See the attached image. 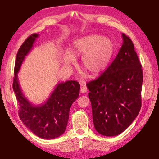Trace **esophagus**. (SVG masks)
Returning <instances> with one entry per match:
<instances>
[{
    "mask_svg": "<svg viewBox=\"0 0 159 159\" xmlns=\"http://www.w3.org/2000/svg\"><path fill=\"white\" fill-rule=\"evenodd\" d=\"M87 87L86 86H82L81 87V92L83 93V94H85V93L87 92Z\"/></svg>",
    "mask_w": 159,
    "mask_h": 159,
    "instance_id": "obj_1",
    "label": "esophagus"
}]
</instances>
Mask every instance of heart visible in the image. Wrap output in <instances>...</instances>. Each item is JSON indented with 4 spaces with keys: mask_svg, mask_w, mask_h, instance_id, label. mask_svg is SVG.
Returning a JSON list of instances; mask_svg holds the SVG:
<instances>
[{
    "mask_svg": "<svg viewBox=\"0 0 159 159\" xmlns=\"http://www.w3.org/2000/svg\"><path fill=\"white\" fill-rule=\"evenodd\" d=\"M114 52V44L108 38L99 35H89L76 40L73 43L72 54H65L67 65L75 63L74 57H83L84 69L92 76L101 74L106 69Z\"/></svg>",
    "mask_w": 159,
    "mask_h": 159,
    "instance_id": "heart-1",
    "label": "heart"
}]
</instances>
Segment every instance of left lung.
Here are the masks:
<instances>
[{"mask_svg":"<svg viewBox=\"0 0 159 159\" xmlns=\"http://www.w3.org/2000/svg\"><path fill=\"white\" fill-rule=\"evenodd\" d=\"M115 60L97 79L86 84L95 129L113 137L126 130L140 111L143 70L132 40L122 33Z\"/></svg>","mask_w":159,"mask_h":159,"instance_id":"left-lung-1","label":"left lung"}]
</instances>
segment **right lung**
I'll return each instance as SVG.
<instances>
[{
  "instance_id": "obj_1",
  "label": "right lung",
  "mask_w": 159,
  "mask_h": 159,
  "mask_svg": "<svg viewBox=\"0 0 159 159\" xmlns=\"http://www.w3.org/2000/svg\"><path fill=\"white\" fill-rule=\"evenodd\" d=\"M38 37L39 34H32L19 48L14 66L13 89L20 105L19 116L25 125L41 138L54 139L66 129L70 109L79 96L80 84L75 81L58 84L49 98L42 105H34L28 101L20 88L17 73Z\"/></svg>"
}]
</instances>
